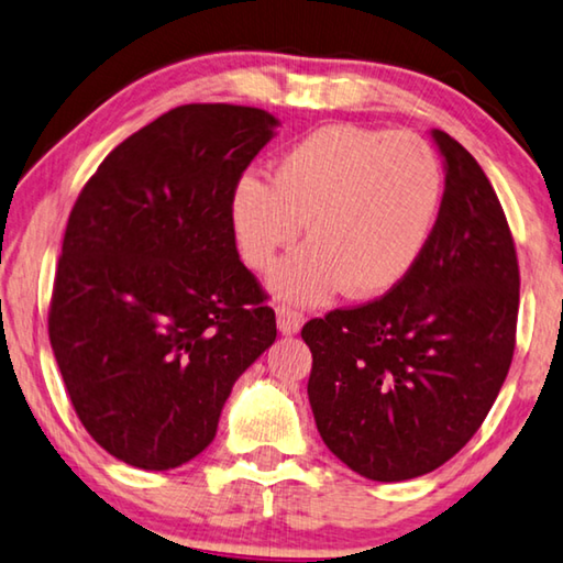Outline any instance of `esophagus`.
Returning <instances> with one entry per match:
<instances>
[{
	"instance_id": "1",
	"label": "esophagus",
	"mask_w": 563,
	"mask_h": 563,
	"mask_svg": "<svg viewBox=\"0 0 563 563\" xmlns=\"http://www.w3.org/2000/svg\"><path fill=\"white\" fill-rule=\"evenodd\" d=\"M301 324H303L301 311H297L294 307H287V303H279V307H276V327H279L282 334H287V336L297 334Z\"/></svg>"
}]
</instances>
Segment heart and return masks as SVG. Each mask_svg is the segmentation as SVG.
I'll list each match as a JSON object with an SVG mask.
<instances>
[{"label": "heart", "mask_w": 563, "mask_h": 563, "mask_svg": "<svg viewBox=\"0 0 563 563\" xmlns=\"http://www.w3.org/2000/svg\"><path fill=\"white\" fill-rule=\"evenodd\" d=\"M441 167L431 146L409 132L356 124L319 126L274 164L272 181L242 174L229 197V221L246 266L269 269L282 249L307 246L272 274L294 301L376 297L417 264L434 229Z\"/></svg>", "instance_id": "obj_1"}]
</instances>
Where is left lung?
Listing matches in <instances>:
<instances>
[{
    "mask_svg": "<svg viewBox=\"0 0 563 563\" xmlns=\"http://www.w3.org/2000/svg\"><path fill=\"white\" fill-rule=\"evenodd\" d=\"M446 159L437 224L384 297L311 319L309 404L331 454L372 482H407L472 439L509 374L519 262L484 169L434 129Z\"/></svg>",
    "mask_w": 563,
    "mask_h": 563,
    "instance_id": "left-lung-1",
    "label": "left lung"
}]
</instances>
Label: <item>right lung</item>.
I'll list each match as a JSON object with an SVG mask.
<instances>
[{
  "label": "right lung",
  "instance_id": "1",
  "mask_svg": "<svg viewBox=\"0 0 563 563\" xmlns=\"http://www.w3.org/2000/svg\"><path fill=\"white\" fill-rule=\"evenodd\" d=\"M276 124L254 107L169 109L74 201L49 342L79 421L119 462L167 472L201 454L234 382L274 344L229 197Z\"/></svg>",
  "mask_w": 563,
  "mask_h": 563
}]
</instances>
